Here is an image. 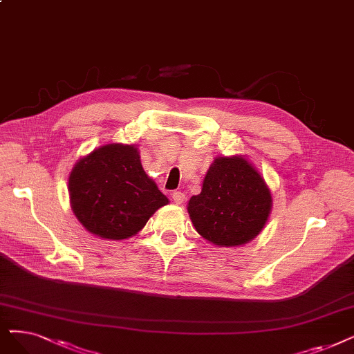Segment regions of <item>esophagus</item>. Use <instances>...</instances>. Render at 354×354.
<instances>
[{
    "instance_id": "1",
    "label": "esophagus",
    "mask_w": 354,
    "mask_h": 354,
    "mask_svg": "<svg viewBox=\"0 0 354 354\" xmlns=\"http://www.w3.org/2000/svg\"><path fill=\"white\" fill-rule=\"evenodd\" d=\"M185 199H186V196H185V193H183V192H178V190L173 192V201H174V203L181 205V203H185Z\"/></svg>"
}]
</instances>
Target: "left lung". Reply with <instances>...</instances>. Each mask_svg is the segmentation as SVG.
Instances as JSON below:
<instances>
[{
  "label": "left lung",
  "instance_id": "left-lung-1",
  "mask_svg": "<svg viewBox=\"0 0 354 354\" xmlns=\"http://www.w3.org/2000/svg\"><path fill=\"white\" fill-rule=\"evenodd\" d=\"M196 231L221 247L245 244L257 236L270 215L272 196L264 180L244 158H216L201 194L189 202Z\"/></svg>",
  "mask_w": 354,
  "mask_h": 354
}]
</instances>
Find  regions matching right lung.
<instances>
[{
	"instance_id": "1",
	"label": "right lung",
	"mask_w": 354,
	"mask_h": 354,
	"mask_svg": "<svg viewBox=\"0 0 354 354\" xmlns=\"http://www.w3.org/2000/svg\"><path fill=\"white\" fill-rule=\"evenodd\" d=\"M69 197L84 228L107 239L135 235L168 203L145 174L138 149L120 144L98 148L75 164Z\"/></svg>"
}]
</instances>
